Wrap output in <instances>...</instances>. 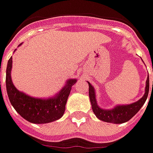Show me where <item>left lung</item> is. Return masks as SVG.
<instances>
[{
    "label": "left lung",
    "mask_w": 153,
    "mask_h": 153,
    "mask_svg": "<svg viewBox=\"0 0 153 153\" xmlns=\"http://www.w3.org/2000/svg\"><path fill=\"white\" fill-rule=\"evenodd\" d=\"M148 92H149V76L147 77V79H146L145 94L138 101L131 105H119L114 108L113 110H102L97 105L94 88L89 83V95H90V103L92 105V110L94 111V115L97 116L100 120H104L105 122L116 123V124L124 123L131 120L140 111V109L144 105V103L146 102L147 96H148Z\"/></svg>",
    "instance_id": "8db88e82"
}]
</instances>
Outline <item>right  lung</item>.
Returning a JSON list of instances; mask_svg holds the SVG:
<instances>
[{"mask_svg":"<svg viewBox=\"0 0 153 153\" xmlns=\"http://www.w3.org/2000/svg\"><path fill=\"white\" fill-rule=\"evenodd\" d=\"M11 66L12 58L8 60L7 63L6 76L7 91L10 102L20 116L29 122L35 124L48 123L61 118L65 111V105L71 87L75 84L76 79L68 80L67 85L63 87L61 92L54 98L49 100L35 99L16 89L11 82Z\"/></svg>","mask_w":153,"mask_h":153,"instance_id":"obj_1","label":"right lung"}]
</instances>
